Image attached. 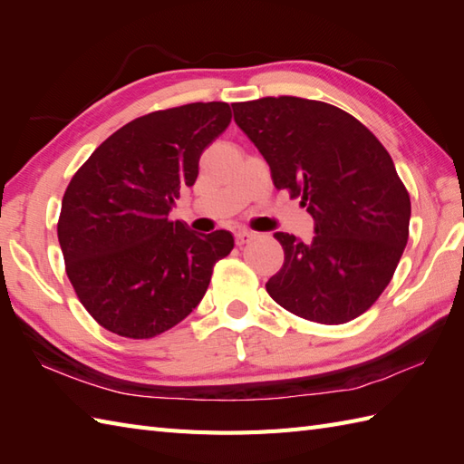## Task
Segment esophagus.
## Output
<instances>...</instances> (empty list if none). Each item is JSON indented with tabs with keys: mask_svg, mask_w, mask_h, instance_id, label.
Instances as JSON below:
<instances>
[{
	"mask_svg": "<svg viewBox=\"0 0 464 464\" xmlns=\"http://www.w3.org/2000/svg\"><path fill=\"white\" fill-rule=\"evenodd\" d=\"M253 239H255V233H251V231H237V233H235V243H237L239 247L251 243Z\"/></svg>",
	"mask_w": 464,
	"mask_h": 464,
	"instance_id": "34e87169",
	"label": "esophagus"
}]
</instances>
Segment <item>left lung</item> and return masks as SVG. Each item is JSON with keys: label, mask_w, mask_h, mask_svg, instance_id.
I'll return each mask as SVG.
<instances>
[{"label": "left lung", "mask_w": 464, "mask_h": 464, "mask_svg": "<svg viewBox=\"0 0 464 464\" xmlns=\"http://www.w3.org/2000/svg\"><path fill=\"white\" fill-rule=\"evenodd\" d=\"M233 115L269 163L275 187L314 219L309 243L275 233L285 263L265 289L313 323L357 319L387 289L409 239L411 197L389 151L324 102L261 97L233 103Z\"/></svg>", "instance_id": "obj_1"}]
</instances>
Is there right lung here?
Here are the masks:
<instances>
[{"label": "right lung", "mask_w": 464, "mask_h": 464, "mask_svg": "<svg viewBox=\"0 0 464 464\" xmlns=\"http://www.w3.org/2000/svg\"><path fill=\"white\" fill-rule=\"evenodd\" d=\"M229 123L225 102L141 115L107 137L72 177L57 239L77 299L103 329L151 339L203 299L233 235H197L167 215Z\"/></svg>", "instance_id": "add662e5"}]
</instances>
